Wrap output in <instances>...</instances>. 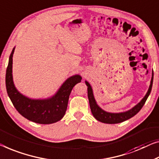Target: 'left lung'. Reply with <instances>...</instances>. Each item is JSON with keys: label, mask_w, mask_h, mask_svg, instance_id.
<instances>
[{"label": "left lung", "mask_w": 159, "mask_h": 159, "mask_svg": "<svg viewBox=\"0 0 159 159\" xmlns=\"http://www.w3.org/2000/svg\"><path fill=\"white\" fill-rule=\"evenodd\" d=\"M153 80V73H152V78H151V84L150 86H149L147 93L146 94L144 98L140 101V103H139L136 106H135L134 108H132L131 109H130L129 111L118 113H108L101 109V108L97 105V103L96 102L91 85L89 84V82L86 81V84L88 86V98H89V105L90 108H91L92 114H93V116L96 120H98L99 121L102 123H104V124H118V123H121L123 121H125V120L129 119V118H132L133 116H134L136 113H138L139 112V111L141 109L144 104H145L149 94L151 93V89H152Z\"/></svg>", "instance_id": "obj_1"}]
</instances>
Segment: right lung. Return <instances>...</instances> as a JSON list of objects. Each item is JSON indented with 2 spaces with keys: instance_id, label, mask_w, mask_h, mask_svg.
<instances>
[{
  "instance_id": "obj_1",
  "label": "right lung",
  "mask_w": 159,
  "mask_h": 159,
  "mask_svg": "<svg viewBox=\"0 0 159 159\" xmlns=\"http://www.w3.org/2000/svg\"><path fill=\"white\" fill-rule=\"evenodd\" d=\"M13 48L6 69V86L7 93L14 107L20 115L30 121L41 124H53L64 116L67 109L68 98L73 88L81 81L79 75L70 77L63 83L58 92L53 97L43 100H35L23 96L14 86L12 75Z\"/></svg>"
}]
</instances>
